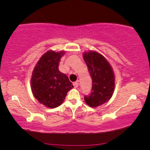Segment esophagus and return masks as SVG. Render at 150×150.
Here are the masks:
<instances>
[{"label":"esophagus","mask_w":150,"mask_h":150,"mask_svg":"<svg viewBox=\"0 0 150 150\" xmlns=\"http://www.w3.org/2000/svg\"><path fill=\"white\" fill-rule=\"evenodd\" d=\"M73 85L74 87V88H77L79 87V83H78V82H75V83H73Z\"/></svg>","instance_id":"esophagus-1"}]
</instances>
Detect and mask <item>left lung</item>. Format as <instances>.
<instances>
[{
	"mask_svg": "<svg viewBox=\"0 0 150 150\" xmlns=\"http://www.w3.org/2000/svg\"><path fill=\"white\" fill-rule=\"evenodd\" d=\"M83 59L92 79L91 93L85 96V101L89 106L95 108L108 102L113 94V69L105 57L96 51L84 52Z\"/></svg>",
	"mask_w": 150,
	"mask_h": 150,
	"instance_id": "obj_1",
	"label": "left lung"
}]
</instances>
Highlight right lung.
<instances>
[{"mask_svg": "<svg viewBox=\"0 0 150 150\" xmlns=\"http://www.w3.org/2000/svg\"><path fill=\"white\" fill-rule=\"evenodd\" d=\"M65 51L48 50L42 55L33 71L30 87L34 97L48 108H56L64 101L74 86L66 74L59 70Z\"/></svg>", "mask_w": 150, "mask_h": 150, "instance_id": "obj_1", "label": "right lung"}]
</instances>
